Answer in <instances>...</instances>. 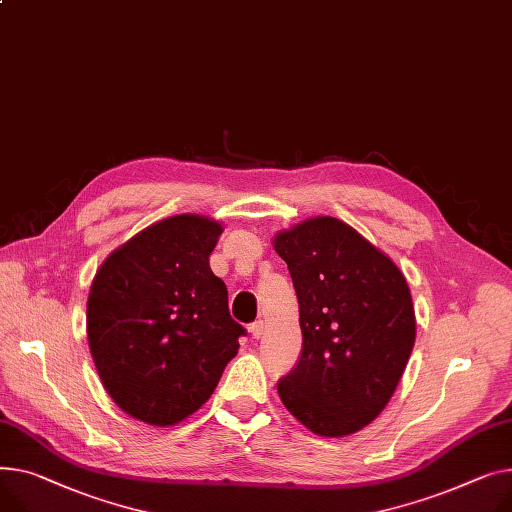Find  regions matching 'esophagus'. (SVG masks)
Wrapping results in <instances>:
<instances>
[{
    "mask_svg": "<svg viewBox=\"0 0 512 512\" xmlns=\"http://www.w3.org/2000/svg\"><path fill=\"white\" fill-rule=\"evenodd\" d=\"M249 331H251V335H253L255 339H259V337L263 335V331H265V323H263V321H255V323L249 327Z\"/></svg>",
    "mask_w": 512,
    "mask_h": 512,
    "instance_id": "obj_1",
    "label": "esophagus"
}]
</instances>
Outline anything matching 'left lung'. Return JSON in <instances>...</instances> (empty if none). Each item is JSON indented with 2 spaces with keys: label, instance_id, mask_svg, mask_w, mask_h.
Wrapping results in <instances>:
<instances>
[{
  "label": "left lung",
  "instance_id": "8db88e82",
  "mask_svg": "<svg viewBox=\"0 0 512 512\" xmlns=\"http://www.w3.org/2000/svg\"><path fill=\"white\" fill-rule=\"evenodd\" d=\"M298 296L302 354L278 383L286 410L319 436H348L393 397L416 342L401 269L350 224L315 216L274 236Z\"/></svg>",
  "mask_w": 512,
  "mask_h": 512
}]
</instances>
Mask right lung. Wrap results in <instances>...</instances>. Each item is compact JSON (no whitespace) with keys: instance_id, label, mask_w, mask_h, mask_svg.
<instances>
[{"instance_id":"right-lung-1","label":"right lung","mask_w":512,"mask_h":512,"mask_svg":"<svg viewBox=\"0 0 512 512\" xmlns=\"http://www.w3.org/2000/svg\"><path fill=\"white\" fill-rule=\"evenodd\" d=\"M222 224L164 218L117 247L90 286L88 346L111 399L150 426H175L210 399L245 327L210 269Z\"/></svg>"}]
</instances>
